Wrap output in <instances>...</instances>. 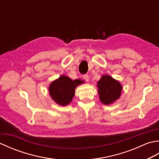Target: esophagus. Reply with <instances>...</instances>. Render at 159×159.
<instances>
[{
    "mask_svg": "<svg viewBox=\"0 0 159 159\" xmlns=\"http://www.w3.org/2000/svg\"><path fill=\"white\" fill-rule=\"evenodd\" d=\"M83 79H85V80H86L87 82H88L89 81V76L87 75V74H84L83 75Z\"/></svg>",
    "mask_w": 159,
    "mask_h": 159,
    "instance_id": "1",
    "label": "esophagus"
}]
</instances>
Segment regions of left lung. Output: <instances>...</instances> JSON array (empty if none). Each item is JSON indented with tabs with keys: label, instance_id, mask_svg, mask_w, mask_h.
<instances>
[{
	"label": "left lung",
	"instance_id": "left-lung-1",
	"mask_svg": "<svg viewBox=\"0 0 159 159\" xmlns=\"http://www.w3.org/2000/svg\"><path fill=\"white\" fill-rule=\"evenodd\" d=\"M100 100L106 105L113 103L121 96L122 87L119 81L109 75H103L98 82Z\"/></svg>",
	"mask_w": 159,
	"mask_h": 159
}]
</instances>
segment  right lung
<instances>
[{"mask_svg": "<svg viewBox=\"0 0 159 159\" xmlns=\"http://www.w3.org/2000/svg\"><path fill=\"white\" fill-rule=\"evenodd\" d=\"M83 83V80L80 79L72 80L68 76L62 75L50 83V96L57 104L66 106L72 101L76 87Z\"/></svg>", "mask_w": 159, "mask_h": 159, "instance_id": "add662e5", "label": "right lung"}]
</instances>
